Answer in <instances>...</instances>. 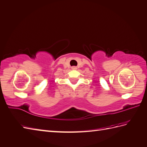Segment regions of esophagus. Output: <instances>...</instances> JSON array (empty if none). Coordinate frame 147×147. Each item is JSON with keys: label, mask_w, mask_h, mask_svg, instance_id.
<instances>
[{"label": "esophagus", "mask_w": 147, "mask_h": 147, "mask_svg": "<svg viewBox=\"0 0 147 147\" xmlns=\"http://www.w3.org/2000/svg\"><path fill=\"white\" fill-rule=\"evenodd\" d=\"M77 69V67L76 66H73L72 67V70H76Z\"/></svg>", "instance_id": "1"}]
</instances>
